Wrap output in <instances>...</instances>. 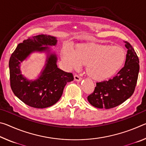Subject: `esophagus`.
I'll list each match as a JSON object with an SVG mask.
<instances>
[{
  "instance_id": "1",
  "label": "esophagus",
  "mask_w": 146,
  "mask_h": 146,
  "mask_svg": "<svg viewBox=\"0 0 146 146\" xmlns=\"http://www.w3.org/2000/svg\"><path fill=\"white\" fill-rule=\"evenodd\" d=\"M74 79H75V81H77V82H80V81L82 80V78L80 77V76L77 75H74Z\"/></svg>"
}]
</instances>
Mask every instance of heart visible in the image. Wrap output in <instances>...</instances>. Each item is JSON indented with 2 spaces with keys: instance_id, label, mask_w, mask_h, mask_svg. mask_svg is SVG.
I'll return each mask as SVG.
<instances>
[{
  "instance_id": "obj_1",
  "label": "heart",
  "mask_w": 146,
  "mask_h": 146,
  "mask_svg": "<svg viewBox=\"0 0 146 146\" xmlns=\"http://www.w3.org/2000/svg\"><path fill=\"white\" fill-rule=\"evenodd\" d=\"M66 66L78 69L86 65L88 75L95 80H103L113 76L122 67L126 53L120 46L95 43H80L73 50L65 46L61 51Z\"/></svg>"
}]
</instances>
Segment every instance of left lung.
I'll list each match as a JSON object with an SVG mask.
<instances>
[{
  "mask_svg": "<svg viewBox=\"0 0 146 146\" xmlns=\"http://www.w3.org/2000/svg\"><path fill=\"white\" fill-rule=\"evenodd\" d=\"M124 43L127 49L124 66L111 79L97 82L93 93L88 97V102L94 107L113 108L134 93L140 70L139 60L131 45L126 41Z\"/></svg>",
  "mask_w": 146,
  "mask_h": 146,
  "instance_id": "left-lung-1",
  "label": "left lung"
}]
</instances>
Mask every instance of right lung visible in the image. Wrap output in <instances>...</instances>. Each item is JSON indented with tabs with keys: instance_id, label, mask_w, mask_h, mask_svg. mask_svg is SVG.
<instances>
[{
	"instance_id": "add662e5",
	"label": "right lung",
	"mask_w": 146,
	"mask_h": 146,
	"mask_svg": "<svg viewBox=\"0 0 146 146\" xmlns=\"http://www.w3.org/2000/svg\"><path fill=\"white\" fill-rule=\"evenodd\" d=\"M56 44L55 36H32L18 44L9 59L11 90L17 98L32 108H46L55 104L60 98L66 84L74 79L72 73L57 67V56L50 48ZM33 52H45L46 60L38 78L29 80L21 73L20 64Z\"/></svg>"
}]
</instances>
